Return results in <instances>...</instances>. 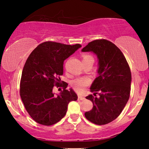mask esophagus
I'll return each mask as SVG.
<instances>
[{"instance_id":"obj_1","label":"esophagus","mask_w":149,"mask_h":149,"mask_svg":"<svg viewBox=\"0 0 149 149\" xmlns=\"http://www.w3.org/2000/svg\"><path fill=\"white\" fill-rule=\"evenodd\" d=\"M85 99V98L84 97L83 95H79L78 96V100H84Z\"/></svg>"}]
</instances>
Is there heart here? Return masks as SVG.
Here are the masks:
<instances>
[{
  "instance_id": "b5f03b06",
  "label": "heart",
  "mask_w": 149,
  "mask_h": 149,
  "mask_svg": "<svg viewBox=\"0 0 149 149\" xmlns=\"http://www.w3.org/2000/svg\"><path fill=\"white\" fill-rule=\"evenodd\" d=\"M83 62H93L94 63V58L91 55L85 54L82 55ZM91 79L86 77H79L75 78L71 82V85L73 88L77 91L81 92L84 89L85 87H87L90 84Z\"/></svg>"
}]
</instances>
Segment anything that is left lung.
I'll list each match as a JSON object with an SVG mask.
<instances>
[{"mask_svg": "<svg viewBox=\"0 0 149 149\" xmlns=\"http://www.w3.org/2000/svg\"><path fill=\"white\" fill-rule=\"evenodd\" d=\"M89 51L97 54L99 59V76L90 88L94 94L86 97L92 101L93 107L85 113V116L95 124L105 125L119 116L127 104L132 73L124 55L113 42L95 40L82 49V52Z\"/></svg>", "mask_w": 149, "mask_h": 149, "instance_id": "left-lung-1", "label": "left lung"}]
</instances>
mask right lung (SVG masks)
Masks as SVG:
<instances>
[{"instance_id": "obj_1", "label": "right lung", "mask_w": 149, "mask_h": 149, "mask_svg": "<svg viewBox=\"0 0 149 149\" xmlns=\"http://www.w3.org/2000/svg\"><path fill=\"white\" fill-rule=\"evenodd\" d=\"M81 47L47 41L39 45L27 58L20 80L19 94L27 112L35 122L44 125L58 122L66 114L68 105L77 99L73 89L60 79L64 61ZM61 86L60 95L52 89Z\"/></svg>"}]
</instances>
